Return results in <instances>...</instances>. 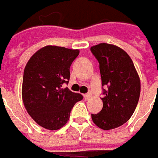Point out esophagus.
<instances>
[{
  "label": "esophagus",
  "instance_id": "1",
  "mask_svg": "<svg viewBox=\"0 0 158 158\" xmlns=\"http://www.w3.org/2000/svg\"><path fill=\"white\" fill-rule=\"evenodd\" d=\"M90 97H91V94H90L89 93H88V94H84V99H86V100H88Z\"/></svg>",
  "mask_w": 158,
  "mask_h": 158
}]
</instances>
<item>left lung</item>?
Listing matches in <instances>:
<instances>
[{"label":"left lung","instance_id":"1","mask_svg":"<svg viewBox=\"0 0 158 158\" xmlns=\"http://www.w3.org/2000/svg\"><path fill=\"white\" fill-rule=\"evenodd\" d=\"M99 64L102 81L103 108L92 114V120L104 130L127 123L135 112L140 94V81L127 52L117 46L100 43L91 48Z\"/></svg>","mask_w":158,"mask_h":158}]
</instances>
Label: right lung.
<instances>
[{
    "label": "right lung",
    "mask_w": 158,
    "mask_h": 158,
    "mask_svg": "<svg viewBox=\"0 0 158 158\" xmlns=\"http://www.w3.org/2000/svg\"><path fill=\"white\" fill-rule=\"evenodd\" d=\"M79 50L47 46L35 53L24 68L22 97L33 120L49 130L65 125L75 104L83 99L64 83L70 80V67Z\"/></svg>",
    "instance_id": "1"
}]
</instances>
